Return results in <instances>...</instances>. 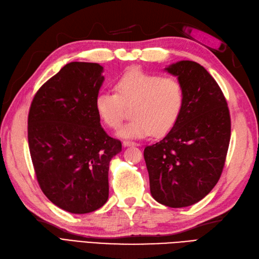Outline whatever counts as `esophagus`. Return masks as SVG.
Here are the masks:
<instances>
[{
	"label": "esophagus",
	"instance_id": "obj_1",
	"mask_svg": "<svg viewBox=\"0 0 259 259\" xmlns=\"http://www.w3.org/2000/svg\"><path fill=\"white\" fill-rule=\"evenodd\" d=\"M122 145L124 147H128V146H139L138 143H136V142H131V141H123L122 142Z\"/></svg>",
	"mask_w": 259,
	"mask_h": 259
}]
</instances>
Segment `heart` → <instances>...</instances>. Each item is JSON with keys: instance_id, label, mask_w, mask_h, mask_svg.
Returning <instances> with one entry per match:
<instances>
[{"instance_id": "1", "label": "heart", "mask_w": 259, "mask_h": 259, "mask_svg": "<svg viewBox=\"0 0 259 259\" xmlns=\"http://www.w3.org/2000/svg\"><path fill=\"white\" fill-rule=\"evenodd\" d=\"M185 102V90L174 77L143 71H129L117 79L115 93L101 91L95 100L99 117L110 128H117L132 108L133 119L119 128L123 139H143L164 135L178 122Z\"/></svg>"}]
</instances>
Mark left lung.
Wrapping results in <instances>:
<instances>
[{
	"instance_id": "left-lung-1",
	"label": "left lung",
	"mask_w": 259,
	"mask_h": 259,
	"mask_svg": "<svg viewBox=\"0 0 259 259\" xmlns=\"http://www.w3.org/2000/svg\"><path fill=\"white\" fill-rule=\"evenodd\" d=\"M185 90L178 122L144 149L151 194L157 202L184 207L218 184L230 141V115L220 86L202 65L182 60L164 69Z\"/></svg>"
}]
</instances>
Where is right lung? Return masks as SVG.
Returning <instances> with one entry per match:
<instances>
[{"label": "right lung", "instance_id": "add662e5", "mask_svg": "<svg viewBox=\"0 0 259 259\" xmlns=\"http://www.w3.org/2000/svg\"><path fill=\"white\" fill-rule=\"evenodd\" d=\"M99 63L71 62L41 86L31 103L28 141L41 191L62 210L86 214L108 199V169L121 152L107 136L95 100L104 76Z\"/></svg>", "mask_w": 259, "mask_h": 259}]
</instances>
